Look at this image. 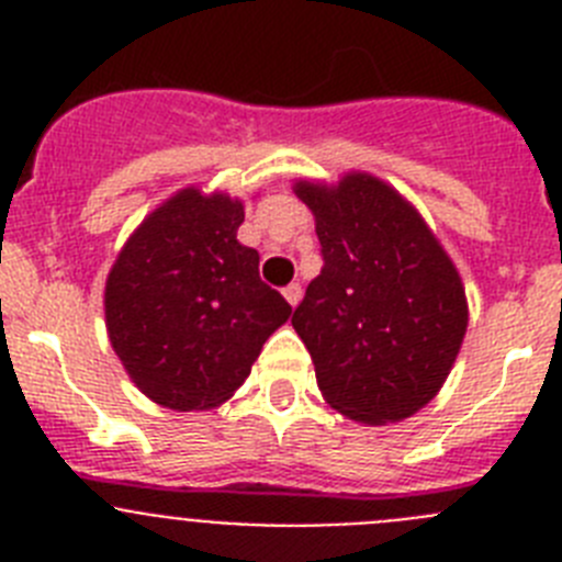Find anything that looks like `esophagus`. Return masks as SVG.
I'll list each match as a JSON object with an SVG mask.
<instances>
[{
    "label": "esophagus",
    "mask_w": 562,
    "mask_h": 562,
    "mask_svg": "<svg viewBox=\"0 0 562 562\" xmlns=\"http://www.w3.org/2000/svg\"><path fill=\"white\" fill-rule=\"evenodd\" d=\"M301 295H304V290H301V284L284 286V297H286V304H290V306L301 304Z\"/></svg>",
    "instance_id": "obj_1"
}]
</instances>
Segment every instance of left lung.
Returning a JSON list of instances; mask_svg holds the SVG:
<instances>
[{
  "label": "left lung",
  "mask_w": 562,
  "mask_h": 562,
  "mask_svg": "<svg viewBox=\"0 0 562 562\" xmlns=\"http://www.w3.org/2000/svg\"><path fill=\"white\" fill-rule=\"evenodd\" d=\"M324 267L292 315L331 408L385 425L425 408L467 331L459 270L408 200L371 173L295 182Z\"/></svg>",
  "instance_id": "obj_1"
}]
</instances>
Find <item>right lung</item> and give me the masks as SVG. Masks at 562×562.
<instances>
[{"label": "right lung", "instance_id": "obj_1", "mask_svg": "<svg viewBox=\"0 0 562 562\" xmlns=\"http://www.w3.org/2000/svg\"><path fill=\"white\" fill-rule=\"evenodd\" d=\"M245 205L186 188L128 236L103 292L114 355L148 400L207 411L247 380L292 306L236 238Z\"/></svg>", "mask_w": 562, "mask_h": 562}]
</instances>
